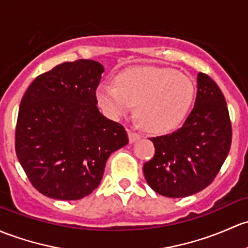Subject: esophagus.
Wrapping results in <instances>:
<instances>
[{
  "label": "esophagus",
  "instance_id": "esophagus-1",
  "mask_svg": "<svg viewBox=\"0 0 248 248\" xmlns=\"http://www.w3.org/2000/svg\"><path fill=\"white\" fill-rule=\"evenodd\" d=\"M128 138H129V142L133 144V142L138 141V140L140 139V135L138 134V133H135L134 131H132V129H128Z\"/></svg>",
  "mask_w": 248,
  "mask_h": 248
}]
</instances>
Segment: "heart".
<instances>
[{"mask_svg":"<svg viewBox=\"0 0 248 248\" xmlns=\"http://www.w3.org/2000/svg\"><path fill=\"white\" fill-rule=\"evenodd\" d=\"M194 82L183 74L166 67H144L122 72L115 87L103 83L97 101L110 119L119 120L132 113L146 129L155 133L171 131L183 122L195 100Z\"/></svg>","mask_w":248,"mask_h":248,"instance_id":"1","label":"heart"}]
</instances>
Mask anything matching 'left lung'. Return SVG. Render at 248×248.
Wrapping results in <instances>:
<instances>
[{
	"mask_svg": "<svg viewBox=\"0 0 248 248\" xmlns=\"http://www.w3.org/2000/svg\"><path fill=\"white\" fill-rule=\"evenodd\" d=\"M155 157L144 165L148 186L172 199L201 191L214 181L227 158L232 124L222 91L208 75H197L194 109L183 126L152 138Z\"/></svg>",
	"mask_w": 248,
	"mask_h": 248,
	"instance_id": "left-lung-1",
	"label": "left lung"
}]
</instances>
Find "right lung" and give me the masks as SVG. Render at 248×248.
<instances>
[{"instance_id":"right-lung-1","label":"right lung","mask_w":248,"mask_h":248,"mask_svg":"<svg viewBox=\"0 0 248 248\" xmlns=\"http://www.w3.org/2000/svg\"><path fill=\"white\" fill-rule=\"evenodd\" d=\"M104 67L78 59L35 78L20 103L15 151L32 186L54 200L90 195L109 155L128 144L124 126L97 108Z\"/></svg>"}]
</instances>
